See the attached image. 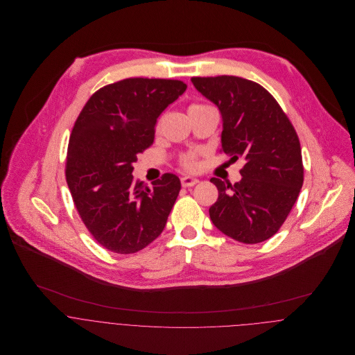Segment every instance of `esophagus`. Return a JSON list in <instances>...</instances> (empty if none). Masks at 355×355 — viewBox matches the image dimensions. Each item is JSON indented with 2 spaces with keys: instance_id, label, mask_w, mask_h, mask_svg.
Masks as SVG:
<instances>
[{
  "instance_id": "obj_1",
  "label": "esophagus",
  "mask_w": 355,
  "mask_h": 355,
  "mask_svg": "<svg viewBox=\"0 0 355 355\" xmlns=\"http://www.w3.org/2000/svg\"><path fill=\"white\" fill-rule=\"evenodd\" d=\"M198 182H200V179H197V178H194V176H183V178H182V186H183V187L196 186Z\"/></svg>"
}]
</instances>
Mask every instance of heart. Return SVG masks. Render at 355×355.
Returning a JSON list of instances; mask_svg holds the SVG:
<instances>
[{
	"label": "heart",
	"mask_w": 355,
	"mask_h": 355,
	"mask_svg": "<svg viewBox=\"0 0 355 355\" xmlns=\"http://www.w3.org/2000/svg\"><path fill=\"white\" fill-rule=\"evenodd\" d=\"M202 106H207V105H198V103H194V105H191L190 107H202ZM183 164H184V166L186 168H189V169H194L196 166H197V164H196V159L193 158V157H186L184 159H183Z\"/></svg>",
	"instance_id": "obj_1"
}]
</instances>
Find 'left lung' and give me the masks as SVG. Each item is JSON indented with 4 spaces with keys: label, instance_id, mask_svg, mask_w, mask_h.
<instances>
[{
    "label": "left lung",
    "instance_id": "1",
    "mask_svg": "<svg viewBox=\"0 0 355 355\" xmlns=\"http://www.w3.org/2000/svg\"><path fill=\"white\" fill-rule=\"evenodd\" d=\"M191 82L220 110L223 152L245 161L242 179L234 186L210 179L218 190L210 220L238 242H263L279 231L304 184L298 135L280 105L258 83L228 75Z\"/></svg>",
    "mask_w": 355,
    "mask_h": 355
}]
</instances>
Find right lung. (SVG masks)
I'll use <instances>...</instances> for the list:
<instances>
[{"label": "right lung", "mask_w": 355, "mask_h": 355, "mask_svg": "<svg viewBox=\"0 0 355 355\" xmlns=\"http://www.w3.org/2000/svg\"><path fill=\"white\" fill-rule=\"evenodd\" d=\"M187 86L180 80L130 78L94 93L69 138L67 183L96 241L113 253L142 250L162 232L180 191L165 173L152 187L134 180L137 155L154 139L157 119Z\"/></svg>", "instance_id": "1"}]
</instances>
